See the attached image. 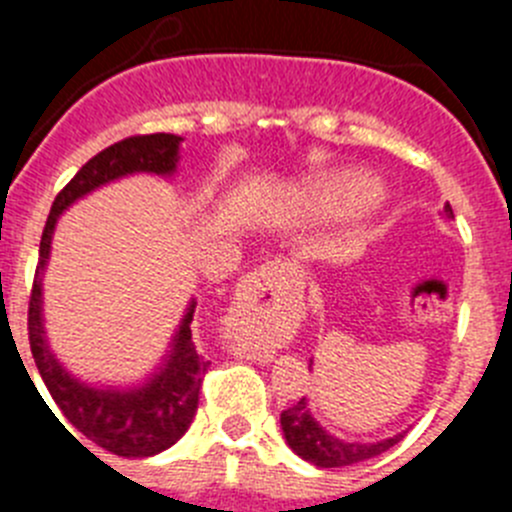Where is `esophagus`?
Wrapping results in <instances>:
<instances>
[{
  "label": "esophagus",
  "instance_id": "obj_1",
  "mask_svg": "<svg viewBox=\"0 0 512 512\" xmlns=\"http://www.w3.org/2000/svg\"><path fill=\"white\" fill-rule=\"evenodd\" d=\"M279 269V264H264L261 269H256L251 277H246V282L241 284L238 295H235V307L233 315H246V310L251 307V302H256L259 297L266 295V287H269L271 274Z\"/></svg>",
  "mask_w": 512,
  "mask_h": 512
}]
</instances>
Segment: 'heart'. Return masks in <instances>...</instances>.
Wrapping results in <instances>:
<instances>
[{
	"instance_id": "heart-1",
	"label": "heart",
	"mask_w": 512,
	"mask_h": 512,
	"mask_svg": "<svg viewBox=\"0 0 512 512\" xmlns=\"http://www.w3.org/2000/svg\"><path fill=\"white\" fill-rule=\"evenodd\" d=\"M351 202H364L366 210H374L382 202V194L359 174L318 182L307 192V205L315 207V210H338V207H346Z\"/></svg>"
}]
</instances>
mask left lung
Instances as JSON below:
<instances>
[{
  "label": "left lung",
  "instance_id": "8db88e82",
  "mask_svg": "<svg viewBox=\"0 0 512 512\" xmlns=\"http://www.w3.org/2000/svg\"><path fill=\"white\" fill-rule=\"evenodd\" d=\"M443 217H454V210L446 202L441 210ZM312 364V361H310ZM282 423V433L287 438L289 449L295 451L300 459L310 461L315 467L323 469H336V467H351V464H359V461L374 459V456L384 454L387 449H392L397 441L402 438V433L390 438H382V441L374 443H348L336 438L333 433H328L323 425L318 423V418L312 415L310 402L307 397H302L297 405L287 408L279 418Z\"/></svg>",
  "mask_w": 512,
  "mask_h": 512
}]
</instances>
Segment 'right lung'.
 Instances as JSON below:
<instances>
[{
  "label": "right lung",
  "mask_w": 512,
  "mask_h": 512,
  "mask_svg": "<svg viewBox=\"0 0 512 512\" xmlns=\"http://www.w3.org/2000/svg\"><path fill=\"white\" fill-rule=\"evenodd\" d=\"M182 140V135L171 133L135 135V138H125L115 146L104 148L76 171L74 179L61 189L53 202L48 223H45L30 310H27V330H30L35 366L63 418L87 441L128 459L161 454L174 446L192 425L197 402H200L202 377L210 366V361L197 354L192 343V328H189L197 300L194 297L189 300L182 323L169 343V351L143 382L128 384V387L89 384L71 374L51 351L43 320V274L51 259L53 230L63 210H69L76 200L87 197L104 184L117 182L122 176L153 174L169 179L179 166Z\"/></svg>",
  "instance_id": "right-lung-1"
}]
</instances>
